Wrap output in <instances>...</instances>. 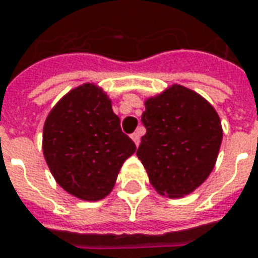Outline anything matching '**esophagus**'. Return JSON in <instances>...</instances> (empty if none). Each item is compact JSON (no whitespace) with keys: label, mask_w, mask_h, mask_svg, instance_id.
I'll list each match as a JSON object with an SVG mask.
<instances>
[{"label":"esophagus","mask_w":258,"mask_h":258,"mask_svg":"<svg viewBox=\"0 0 258 258\" xmlns=\"http://www.w3.org/2000/svg\"><path fill=\"white\" fill-rule=\"evenodd\" d=\"M132 141L135 142V145L136 146H139V143H141V132H135L132 135Z\"/></svg>","instance_id":"obj_1"}]
</instances>
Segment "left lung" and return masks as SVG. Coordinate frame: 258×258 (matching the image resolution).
<instances>
[{"mask_svg":"<svg viewBox=\"0 0 258 258\" xmlns=\"http://www.w3.org/2000/svg\"><path fill=\"white\" fill-rule=\"evenodd\" d=\"M138 157L159 195L183 198L212 173L223 129L216 109L198 92L174 84L145 101Z\"/></svg>","mask_w":258,"mask_h":258,"instance_id":"obj_1","label":"left lung"}]
</instances>
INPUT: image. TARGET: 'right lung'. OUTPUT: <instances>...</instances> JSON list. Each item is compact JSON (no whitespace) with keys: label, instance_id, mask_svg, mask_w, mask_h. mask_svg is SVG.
<instances>
[{"label":"right lung","instance_id":"1","mask_svg":"<svg viewBox=\"0 0 258 258\" xmlns=\"http://www.w3.org/2000/svg\"><path fill=\"white\" fill-rule=\"evenodd\" d=\"M42 150L62 189L81 200L96 202L112 191L136 146L122 132L106 92L96 84H84L62 96L48 113Z\"/></svg>","mask_w":258,"mask_h":258}]
</instances>
